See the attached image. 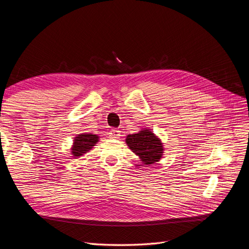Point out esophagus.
<instances>
[{
    "mask_svg": "<svg viewBox=\"0 0 249 249\" xmlns=\"http://www.w3.org/2000/svg\"><path fill=\"white\" fill-rule=\"evenodd\" d=\"M109 137H110L111 139H118V138L120 137V131L113 129V130L110 132Z\"/></svg>",
    "mask_w": 249,
    "mask_h": 249,
    "instance_id": "34e87169",
    "label": "esophagus"
}]
</instances>
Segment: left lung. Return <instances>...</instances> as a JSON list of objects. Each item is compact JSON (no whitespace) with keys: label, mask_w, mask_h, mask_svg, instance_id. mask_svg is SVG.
Masks as SVG:
<instances>
[{"label":"left lung","mask_w":249,"mask_h":249,"mask_svg":"<svg viewBox=\"0 0 249 249\" xmlns=\"http://www.w3.org/2000/svg\"><path fill=\"white\" fill-rule=\"evenodd\" d=\"M125 143L144 165H152L159 162L164 153L161 139L149 129H141L136 134L127 135Z\"/></svg>","instance_id":"1"}]
</instances>
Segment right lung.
<instances>
[{"mask_svg":"<svg viewBox=\"0 0 249 249\" xmlns=\"http://www.w3.org/2000/svg\"><path fill=\"white\" fill-rule=\"evenodd\" d=\"M99 136L95 134H79L74 137L72 146L71 148V155L73 158H80L82 155L88 153L97 142H99Z\"/></svg>","mask_w":249,"mask_h":249,"instance_id":"obj_1","label":"right lung"}]
</instances>
